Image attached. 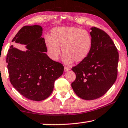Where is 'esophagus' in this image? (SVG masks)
<instances>
[{"instance_id": "34e87169", "label": "esophagus", "mask_w": 128, "mask_h": 128, "mask_svg": "<svg viewBox=\"0 0 128 128\" xmlns=\"http://www.w3.org/2000/svg\"><path fill=\"white\" fill-rule=\"evenodd\" d=\"M70 70V68L68 67H67V66H64V71L65 72H66V71H68Z\"/></svg>"}]
</instances>
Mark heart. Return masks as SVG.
I'll list each match as a JSON object with an SVG mask.
<instances>
[{
    "mask_svg": "<svg viewBox=\"0 0 128 128\" xmlns=\"http://www.w3.org/2000/svg\"><path fill=\"white\" fill-rule=\"evenodd\" d=\"M47 52L52 60L59 58L61 47L63 62L70 65L75 61L85 60L91 52L92 37L89 32L74 26L57 27L51 32L50 37H45Z\"/></svg>",
    "mask_w": 128,
    "mask_h": 128,
    "instance_id": "b5f03b06",
    "label": "heart"
}]
</instances>
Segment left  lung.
Returning a JSON list of instances; mask_svg holds the SVG:
<instances>
[{"instance_id":"obj_1","label":"left lung","mask_w":128,"mask_h":128,"mask_svg":"<svg viewBox=\"0 0 128 128\" xmlns=\"http://www.w3.org/2000/svg\"><path fill=\"white\" fill-rule=\"evenodd\" d=\"M92 47L88 57L71 70L76 78L71 86L80 98L93 100L103 96L118 76L119 54L115 44L104 30L91 28Z\"/></svg>"}]
</instances>
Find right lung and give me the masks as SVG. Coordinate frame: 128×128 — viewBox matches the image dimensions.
I'll return each mask as SVG.
<instances>
[{
    "label": "right lung",
    "instance_id": "right-lung-1",
    "mask_svg": "<svg viewBox=\"0 0 128 128\" xmlns=\"http://www.w3.org/2000/svg\"><path fill=\"white\" fill-rule=\"evenodd\" d=\"M40 26H25L12 42L27 45L26 52L11 46L7 54L6 62L10 81L23 96L40 101L48 98L53 91L54 82L62 74V64L50 59L42 37Z\"/></svg>",
    "mask_w": 128,
    "mask_h": 128
}]
</instances>
